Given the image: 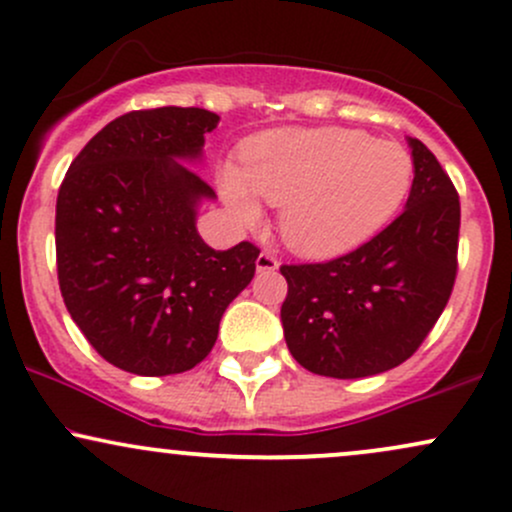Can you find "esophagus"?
<instances>
[{"instance_id": "obj_1", "label": "esophagus", "mask_w": 512, "mask_h": 512, "mask_svg": "<svg viewBox=\"0 0 512 512\" xmlns=\"http://www.w3.org/2000/svg\"><path fill=\"white\" fill-rule=\"evenodd\" d=\"M257 272H274V269H279V260H276L274 252H267L262 250L260 255H257Z\"/></svg>"}]
</instances>
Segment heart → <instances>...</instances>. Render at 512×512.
<instances>
[{
  "mask_svg": "<svg viewBox=\"0 0 512 512\" xmlns=\"http://www.w3.org/2000/svg\"><path fill=\"white\" fill-rule=\"evenodd\" d=\"M409 151L344 127L274 129L250 139L240 170H223L221 195L245 226L281 207V236L301 255L327 260L373 238L407 199Z\"/></svg>",
  "mask_w": 512,
  "mask_h": 512,
  "instance_id": "heart-1",
  "label": "heart"
}]
</instances>
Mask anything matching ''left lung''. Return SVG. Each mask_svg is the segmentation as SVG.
Segmentation results:
<instances>
[{"label": "left lung", "mask_w": 512, "mask_h": 512, "mask_svg": "<svg viewBox=\"0 0 512 512\" xmlns=\"http://www.w3.org/2000/svg\"><path fill=\"white\" fill-rule=\"evenodd\" d=\"M407 207L361 248L327 262L281 264V322L305 370L351 380L399 366L424 344L457 276L460 197L438 158L409 139Z\"/></svg>", "instance_id": "1"}]
</instances>
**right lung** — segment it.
Masks as SVG:
<instances>
[{"label":"right lung","instance_id":"add662e5","mask_svg":"<svg viewBox=\"0 0 512 512\" xmlns=\"http://www.w3.org/2000/svg\"><path fill=\"white\" fill-rule=\"evenodd\" d=\"M219 115L132 110L74 158L57 195V279L93 349L134 375L195 368L228 303L255 276L257 245L214 250L197 233L214 190L182 161L202 156Z\"/></svg>","mask_w":512,"mask_h":512}]
</instances>
